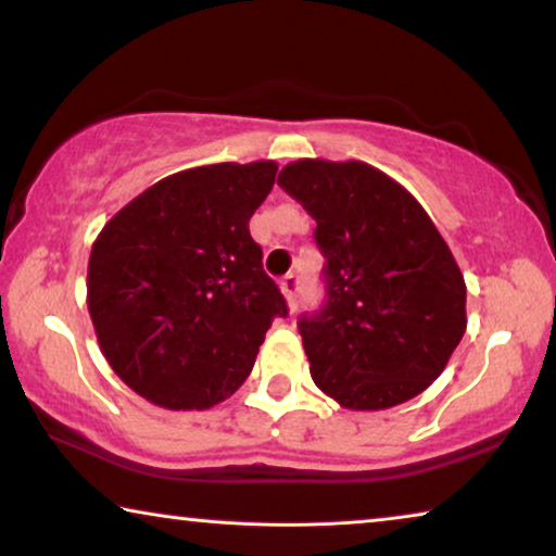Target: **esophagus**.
Masks as SVG:
<instances>
[{"label":"esophagus","mask_w":556,"mask_h":556,"mask_svg":"<svg viewBox=\"0 0 556 556\" xmlns=\"http://www.w3.org/2000/svg\"><path fill=\"white\" fill-rule=\"evenodd\" d=\"M281 292H285L287 302H289V309H296V304H300V300H296V294H300V277L296 275H287L285 279H281Z\"/></svg>","instance_id":"esophagus-1"}]
</instances>
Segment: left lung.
<instances>
[{
    "instance_id": "1",
    "label": "left lung",
    "mask_w": 556,
    "mask_h": 556,
    "mask_svg": "<svg viewBox=\"0 0 556 556\" xmlns=\"http://www.w3.org/2000/svg\"><path fill=\"white\" fill-rule=\"evenodd\" d=\"M277 185L317 222L327 260V300L300 317L314 384L362 412L425 392L467 329V287L434 222L364 162L300 160Z\"/></svg>"
}]
</instances>
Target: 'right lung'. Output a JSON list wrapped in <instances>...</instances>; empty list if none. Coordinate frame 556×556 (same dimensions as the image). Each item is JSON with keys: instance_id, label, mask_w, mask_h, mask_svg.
Here are the masks:
<instances>
[{"instance_id": "obj_1", "label": "right lung", "mask_w": 556, "mask_h": 556, "mask_svg": "<svg viewBox=\"0 0 556 556\" xmlns=\"http://www.w3.org/2000/svg\"><path fill=\"white\" fill-rule=\"evenodd\" d=\"M275 162L206 164L156 181L99 231L87 304L117 377L167 409L235 394L287 302L250 219Z\"/></svg>"}]
</instances>
